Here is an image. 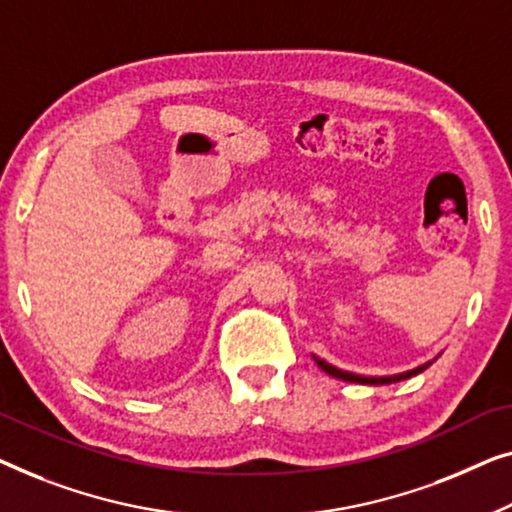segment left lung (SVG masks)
<instances>
[{
  "label": "left lung",
  "mask_w": 512,
  "mask_h": 512,
  "mask_svg": "<svg viewBox=\"0 0 512 512\" xmlns=\"http://www.w3.org/2000/svg\"><path fill=\"white\" fill-rule=\"evenodd\" d=\"M313 359H315V364H318L320 369L327 373V376H334L338 380H345V383H359V385H392V383H399V380H406L410 376H417V373H422L424 369H429L431 362H434V359H431V362H424V364L415 366V369H410V371L394 373V376H359V373H350V371L338 369V366L325 362V359L318 357V355H313Z\"/></svg>",
  "instance_id": "left-lung-1"
}]
</instances>
